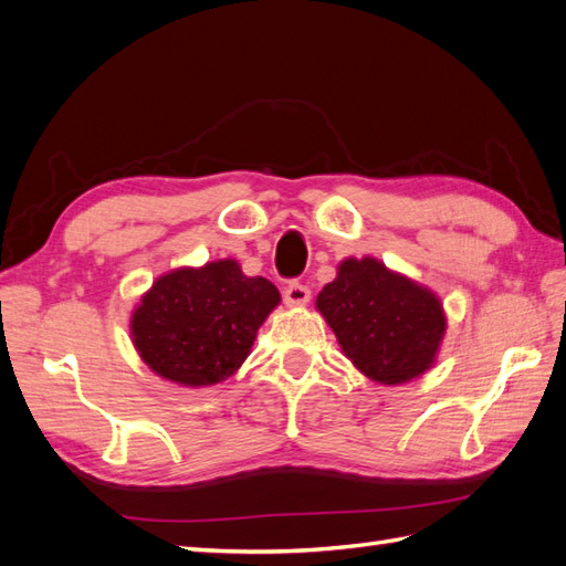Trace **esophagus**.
<instances>
[{
  "mask_svg": "<svg viewBox=\"0 0 566 566\" xmlns=\"http://www.w3.org/2000/svg\"><path fill=\"white\" fill-rule=\"evenodd\" d=\"M283 300L287 306H304L306 302L312 300V290L302 285V283H290L285 290H283Z\"/></svg>",
  "mask_w": 566,
  "mask_h": 566,
  "instance_id": "obj_1",
  "label": "esophagus"
}]
</instances>
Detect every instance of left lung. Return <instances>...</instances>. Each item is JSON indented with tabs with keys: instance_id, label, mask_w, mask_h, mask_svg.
Returning <instances> with one entry per match:
<instances>
[{
	"instance_id": "left-lung-1",
	"label": "left lung",
	"mask_w": 566,
	"mask_h": 566,
	"mask_svg": "<svg viewBox=\"0 0 566 566\" xmlns=\"http://www.w3.org/2000/svg\"><path fill=\"white\" fill-rule=\"evenodd\" d=\"M316 310L349 361L382 385L422 375L447 333V316L432 290L373 256L342 262L337 279L318 293Z\"/></svg>"
}]
</instances>
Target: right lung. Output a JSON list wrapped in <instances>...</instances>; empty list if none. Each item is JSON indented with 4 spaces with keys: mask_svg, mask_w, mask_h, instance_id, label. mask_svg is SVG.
Masks as SVG:
<instances>
[{
    "mask_svg": "<svg viewBox=\"0 0 566 566\" xmlns=\"http://www.w3.org/2000/svg\"><path fill=\"white\" fill-rule=\"evenodd\" d=\"M281 302L279 287L245 276L235 260L160 276L132 314L144 364L184 387H210L241 368L260 325Z\"/></svg>",
    "mask_w": 566,
    "mask_h": 566,
    "instance_id": "add662e5",
    "label": "right lung"
}]
</instances>
